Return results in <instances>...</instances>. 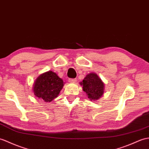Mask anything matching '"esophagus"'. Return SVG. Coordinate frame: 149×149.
<instances>
[{
	"instance_id": "34e87169",
	"label": "esophagus",
	"mask_w": 149,
	"mask_h": 149,
	"mask_svg": "<svg viewBox=\"0 0 149 149\" xmlns=\"http://www.w3.org/2000/svg\"><path fill=\"white\" fill-rule=\"evenodd\" d=\"M75 81H76V79H68V82H70V83L75 82Z\"/></svg>"
}]
</instances>
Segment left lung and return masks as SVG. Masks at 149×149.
<instances>
[{"mask_svg":"<svg viewBox=\"0 0 149 149\" xmlns=\"http://www.w3.org/2000/svg\"><path fill=\"white\" fill-rule=\"evenodd\" d=\"M82 89L91 101L95 102L103 96L105 90V84L99 76L94 72L89 73L80 82Z\"/></svg>","mask_w":149,"mask_h":149,"instance_id":"1","label":"left lung"}]
</instances>
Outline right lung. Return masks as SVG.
Instances as JSON below:
<instances>
[{
  "label": "right lung",
  "mask_w": 149,
  "mask_h": 149,
  "mask_svg": "<svg viewBox=\"0 0 149 149\" xmlns=\"http://www.w3.org/2000/svg\"><path fill=\"white\" fill-rule=\"evenodd\" d=\"M63 79L53 71H48L40 74L33 85L34 95L45 102H50L56 98L63 88Z\"/></svg>",
  "instance_id": "obj_1"
}]
</instances>
